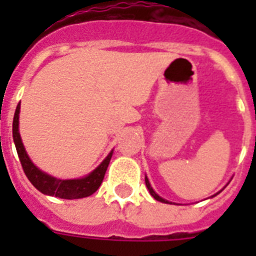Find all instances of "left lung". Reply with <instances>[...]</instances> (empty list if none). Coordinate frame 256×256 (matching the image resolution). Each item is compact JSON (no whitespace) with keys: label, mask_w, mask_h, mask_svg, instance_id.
Listing matches in <instances>:
<instances>
[{"label":"left lung","mask_w":256,"mask_h":256,"mask_svg":"<svg viewBox=\"0 0 256 256\" xmlns=\"http://www.w3.org/2000/svg\"><path fill=\"white\" fill-rule=\"evenodd\" d=\"M144 182H146V187H148V192H150V194H152V196L154 199H156V200H158V202H162V203H168V204H175V203H171V202H168V199H164L162 198V196H160V195L156 194V191L152 190V184H150V182H148V176H144ZM223 190V188H222ZM220 190V191H222ZM220 191H219V192H220ZM219 192H216V194H219ZM215 194V195H216ZM215 195H212V196H215ZM212 196H211V198H212Z\"/></svg>","instance_id":"1"}]
</instances>
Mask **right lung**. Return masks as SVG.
<instances>
[{
	"label": "right lung",
	"instance_id": "add662e5",
	"mask_svg": "<svg viewBox=\"0 0 256 256\" xmlns=\"http://www.w3.org/2000/svg\"><path fill=\"white\" fill-rule=\"evenodd\" d=\"M20 108L21 104H17L16 112L13 118V140L17 148V154L21 160L22 168L25 171L26 176L29 179L38 191L42 194L50 195V196H57L62 199H80L86 198L94 194L100 188V183L104 180V172L108 170V166L110 164V160L112 156V150L108 152V156L104 158L100 164L96 168L90 172V174L77 179H58L56 176H52L45 171L40 170L36 164L32 162V160L28 156L25 150V146L22 144L21 136H20Z\"/></svg>",
	"mask_w": 256,
	"mask_h": 256
}]
</instances>
